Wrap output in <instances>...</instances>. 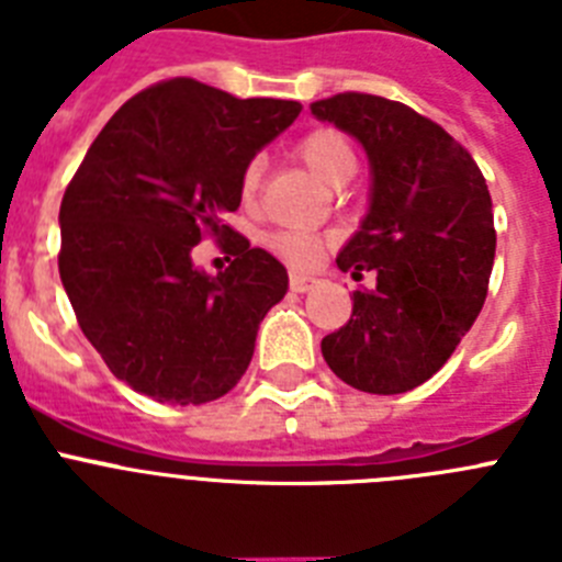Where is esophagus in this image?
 <instances>
[{"label": "esophagus", "mask_w": 562, "mask_h": 562, "mask_svg": "<svg viewBox=\"0 0 562 562\" xmlns=\"http://www.w3.org/2000/svg\"><path fill=\"white\" fill-rule=\"evenodd\" d=\"M315 284H317V278H312V276H301V272H292L290 276L292 292H310Z\"/></svg>", "instance_id": "1"}]
</instances>
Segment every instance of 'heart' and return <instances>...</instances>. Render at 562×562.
I'll use <instances>...</instances> for the list:
<instances>
[{
  "label": "heart",
  "instance_id": "heart-1",
  "mask_svg": "<svg viewBox=\"0 0 562 562\" xmlns=\"http://www.w3.org/2000/svg\"><path fill=\"white\" fill-rule=\"evenodd\" d=\"M297 154L306 162L317 180L331 186V182L346 171H355V151L351 143L342 137L337 128H315L297 143ZM261 177V160H252L241 177V191L245 196H252ZM270 247L278 256L290 261L292 267H312L324 252V238L310 231H281L270 236Z\"/></svg>",
  "mask_w": 562,
  "mask_h": 562
}]
</instances>
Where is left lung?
I'll return each instance as SVG.
<instances>
[{
  "label": "left lung",
  "instance_id": "left-lung-1",
  "mask_svg": "<svg viewBox=\"0 0 562 562\" xmlns=\"http://www.w3.org/2000/svg\"><path fill=\"white\" fill-rule=\"evenodd\" d=\"M369 157V211L337 267L355 292L349 324L321 340L329 369L366 394H405L448 362L486 297L495 261L493 200L464 146L389 98L342 92L312 103Z\"/></svg>",
  "mask_w": 562,
  "mask_h": 562
}]
</instances>
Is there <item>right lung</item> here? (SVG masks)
Segmentation results:
<instances>
[{
  "instance_id": "1",
  "label": "right lung",
  "mask_w": 562,
  "mask_h": 562,
  "mask_svg": "<svg viewBox=\"0 0 562 562\" xmlns=\"http://www.w3.org/2000/svg\"><path fill=\"white\" fill-rule=\"evenodd\" d=\"M301 109L173 78L123 103L89 146L58 213V272L87 340L134 391L202 405L250 366L290 276L222 216L241 205L252 157ZM202 232L232 238L237 258L220 277L192 265Z\"/></svg>"
}]
</instances>
